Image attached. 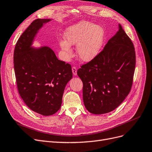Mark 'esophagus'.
Instances as JSON below:
<instances>
[{
    "label": "esophagus",
    "instance_id": "obj_1",
    "mask_svg": "<svg viewBox=\"0 0 152 152\" xmlns=\"http://www.w3.org/2000/svg\"><path fill=\"white\" fill-rule=\"evenodd\" d=\"M72 72L73 75H74L75 76H76V75H77V69H76V67L73 66L72 67Z\"/></svg>",
    "mask_w": 152,
    "mask_h": 152
}]
</instances>
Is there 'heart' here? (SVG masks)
Returning a JSON list of instances; mask_svg holds the SVG:
<instances>
[{
  "instance_id": "heart-1",
  "label": "heart",
  "mask_w": 152,
  "mask_h": 152,
  "mask_svg": "<svg viewBox=\"0 0 152 152\" xmlns=\"http://www.w3.org/2000/svg\"><path fill=\"white\" fill-rule=\"evenodd\" d=\"M104 39L103 27L83 22L67 28L64 33V41H61L59 46L66 57H69L71 54L70 46L77 45L78 59L83 62H89L99 53Z\"/></svg>"
}]
</instances>
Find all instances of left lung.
Masks as SVG:
<instances>
[{
    "instance_id": "8db88e82",
    "label": "left lung",
    "mask_w": 152,
    "mask_h": 152,
    "mask_svg": "<svg viewBox=\"0 0 152 152\" xmlns=\"http://www.w3.org/2000/svg\"><path fill=\"white\" fill-rule=\"evenodd\" d=\"M118 29L102 51L77 72L83 84L84 104L93 114L114 110L131 90L135 51L132 41L120 24Z\"/></svg>"
}]
</instances>
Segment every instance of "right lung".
<instances>
[{
	"label": "right lung",
	"mask_w": 152,
	"mask_h": 152,
	"mask_svg": "<svg viewBox=\"0 0 152 152\" xmlns=\"http://www.w3.org/2000/svg\"><path fill=\"white\" fill-rule=\"evenodd\" d=\"M50 20H34L19 37L14 53L20 96L31 110L44 116L60 109L65 87L72 77L71 65L59 60L49 47L32 46L39 30Z\"/></svg>",
	"instance_id": "add662e5"
}]
</instances>
